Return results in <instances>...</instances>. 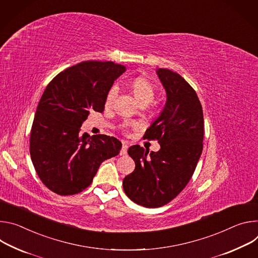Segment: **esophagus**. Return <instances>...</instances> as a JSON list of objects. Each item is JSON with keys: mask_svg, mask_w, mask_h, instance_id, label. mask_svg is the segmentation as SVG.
<instances>
[{"mask_svg": "<svg viewBox=\"0 0 258 258\" xmlns=\"http://www.w3.org/2000/svg\"><path fill=\"white\" fill-rule=\"evenodd\" d=\"M127 150H128V145L126 144V142H123L122 150L120 151V155H121V156H125V155H127Z\"/></svg>", "mask_w": 258, "mask_h": 258, "instance_id": "obj_1", "label": "esophagus"}]
</instances>
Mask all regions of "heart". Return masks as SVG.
I'll use <instances>...</instances> for the list:
<instances>
[{
	"label": "heart",
	"instance_id": "b5f03b06",
	"mask_svg": "<svg viewBox=\"0 0 258 258\" xmlns=\"http://www.w3.org/2000/svg\"><path fill=\"white\" fill-rule=\"evenodd\" d=\"M132 90L134 93V96L136 99L141 103H150L154 100L155 95H156V87L155 85L150 82L146 78H136L132 82ZM119 92V87L118 85H112L109 88L106 97H105V103L106 104H111L114 99H116L117 95Z\"/></svg>",
	"mask_w": 258,
	"mask_h": 258
}]
</instances>
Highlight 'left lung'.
Returning <instances> with one entry per match:
<instances>
[{
	"label": "left lung",
	"mask_w": 258,
	"mask_h": 258,
	"mask_svg": "<svg viewBox=\"0 0 258 258\" xmlns=\"http://www.w3.org/2000/svg\"><path fill=\"white\" fill-rule=\"evenodd\" d=\"M166 91V103L144 138L157 139L161 149L149 154L132 146L133 172L123 179L127 197L140 206L157 208L173 200L188 183L203 150L204 118L201 102L177 73L156 71Z\"/></svg>",
	"instance_id": "8db88e82"
}]
</instances>
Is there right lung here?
Here are the masks:
<instances>
[{
    "instance_id": "obj_1",
    "label": "right lung",
    "mask_w": 258,
    "mask_h": 258,
    "mask_svg": "<svg viewBox=\"0 0 258 258\" xmlns=\"http://www.w3.org/2000/svg\"><path fill=\"white\" fill-rule=\"evenodd\" d=\"M126 67L83 61L57 75L46 87L31 131L30 153L42 182L60 196L88 187L100 164L119 155L117 138L81 134L91 110L102 112L105 97Z\"/></svg>"
}]
</instances>
